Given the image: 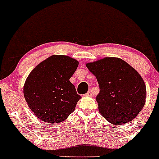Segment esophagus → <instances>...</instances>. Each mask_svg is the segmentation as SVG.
<instances>
[{"instance_id": "esophagus-1", "label": "esophagus", "mask_w": 159, "mask_h": 159, "mask_svg": "<svg viewBox=\"0 0 159 159\" xmlns=\"http://www.w3.org/2000/svg\"><path fill=\"white\" fill-rule=\"evenodd\" d=\"M84 95L86 96V97H91V96H92V91H89V92H87L86 94H85Z\"/></svg>"}]
</instances>
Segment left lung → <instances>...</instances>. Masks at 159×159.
I'll return each mask as SVG.
<instances>
[{
    "instance_id": "8db88e82",
    "label": "left lung",
    "mask_w": 159,
    "mask_h": 159,
    "mask_svg": "<svg viewBox=\"0 0 159 159\" xmlns=\"http://www.w3.org/2000/svg\"><path fill=\"white\" fill-rule=\"evenodd\" d=\"M86 67L97 78L100 92L96 101L103 118L122 125L138 115L145 104L147 89L137 70L122 59L112 57Z\"/></svg>"
}]
</instances>
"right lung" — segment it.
<instances>
[{
  "instance_id": "right-lung-1",
  "label": "right lung",
  "mask_w": 159,
  "mask_h": 159,
  "mask_svg": "<svg viewBox=\"0 0 159 159\" xmlns=\"http://www.w3.org/2000/svg\"><path fill=\"white\" fill-rule=\"evenodd\" d=\"M79 62L66 56H52L31 71L24 96L34 114L43 122H61L74 111L81 96L70 82Z\"/></svg>"
}]
</instances>
